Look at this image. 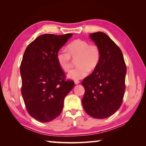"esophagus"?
Returning a JSON list of instances; mask_svg holds the SVG:
<instances>
[{
	"instance_id": "34e87169",
	"label": "esophagus",
	"mask_w": 146,
	"mask_h": 146,
	"mask_svg": "<svg viewBox=\"0 0 146 146\" xmlns=\"http://www.w3.org/2000/svg\"><path fill=\"white\" fill-rule=\"evenodd\" d=\"M74 82H75V84L76 85V84H78L80 83V82H79L78 80H75V81H74Z\"/></svg>"
}]
</instances>
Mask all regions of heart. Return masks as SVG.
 Masks as SVG:
<instances>
[{
	"label": "heart",
	"mask_w": 146,
	"mask_h": 146,
	"mask_svg": "<svg viewBox=\"0 0 146 146\" xmlns=\"http://www.w3.org/2000/svg\"><path fill=\"white\" fill-rule=\"evenodd\" d=\"M100 50L96 45H90L88 42L77 39L68 46V51L60 50L56 53V60L62 70L67 71L71 66V56L76 59V68L68 74V77L79 80L88 75L89 71L97 67L100 60Z\"/></svg>",
	"instance_id": "obj_1"
}]
</instances>
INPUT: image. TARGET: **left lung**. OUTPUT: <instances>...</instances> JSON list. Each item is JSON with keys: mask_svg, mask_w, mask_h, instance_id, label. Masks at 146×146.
I'll return each mask as SVG.
<instances>
[{"mask_svg": "<svg viewBox=\"0 0 146 146\" xmlns=\"http://www.w3.org/2000/svg\"><path fill=\"white\" fill-rule=\"evenodd\" d=\"M90 38L100 50V60L93 72L82 82L85 93L84 109L95 118L103 119L117 111L122 103L126 66L117 44L103 32L91 33Z\"/></svg>", "mask_w": 146, "mask_h": 146, "instance_id": "obj_1", "label": "left lung"}]
</instances>
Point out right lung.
Instances as JSON below:
<instances>
[{
    "label": "right lung",
    "instance_id": "1",
    "mask_svg": "<svg viewBox=\"0 0 146 146\" xmlns=\"http://www.w3.org/2000/svg\"><path fill=\"white\" fill-rule=\"evenodd\" d=\"M73 35L44 34L31 42L24 51L20 71L21 93L29 115L48 122L60 114L64 98L73 88L56 60V53Z\"/></svg>",
    "mask_w": 146,
    "mask_h": 146
}]
</instances>
